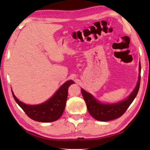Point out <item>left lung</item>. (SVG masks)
Returning a JSON list of instances; mask_svg holds the SVG:
<instances>
[{"mask_svg":"<svg viewBox=\"0 0 150 150\" xmlns=\"http://www.w3.org/2000/svg\"><path fill=\"white\" fill-rule=\"evenodd\" d=\"M140 73L141 65L139 62L138 80L135 88L125 99L115 103H103L96 99L91 93L81 88V93L90 115L96 120L103 122L115 120L120 117L133 102L138 94L140 83Z\"/></svg>","mask_w":150,"mask_h":150,"instance_id":"8db88e82","label":"left lung"}]
</instances>
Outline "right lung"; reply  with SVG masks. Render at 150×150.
<instances>
[{"label": "right lung", "mask_w": 150, "mask_h": 150, "mask_svg": "<svg viewBox=\"0 0 150 150\" xmlns=\"http://www.w3.org/2000/svg\"><path fill=\"white\" fill-rule=\"evenodd\" d=\"M73 83H75L72 80L66 81L52 97L38 105H27L18 99L12 90V93L15 101L28 117L41 122H52L57 120L63 115L67 98L68 88Z\"/></svg>", "instance_id": "right-lung-1"}]
</instances>
